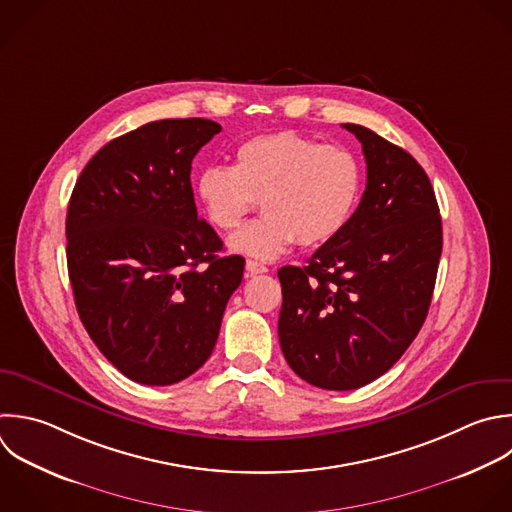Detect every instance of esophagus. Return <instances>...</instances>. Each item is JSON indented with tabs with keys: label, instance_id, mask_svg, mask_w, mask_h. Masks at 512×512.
Instances as JSON below:
<instances>
[{
	"label": "esophagus",
	"instance_id": "1",
	"mask_svg": "<svg viewBox=\"0 0 512 512\" xmlns=\"http://www.w3.org/2000/svg\"><path fill=\"white\" fill-rule=\"evenodd\" d=\"M246 270H248V274H264V272H268V266L258 260H248Z\"/></svg>",
	"mask_w": 512,
	"mask_h": 512
}]
</instances>
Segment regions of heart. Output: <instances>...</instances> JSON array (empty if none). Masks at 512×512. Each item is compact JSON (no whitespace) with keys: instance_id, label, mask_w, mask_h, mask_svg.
<instances>
[{"instance_id":"obj_1","label":"heart","mask_w":512,"mask_h":512,"mask_svg":"<svg viewBox=\"0 0 512 512\" xmlns=\"http://www.w3.org/2000/svg\"><path fill=\"white\" fill-rule=\"evenodd\" d=\"M362 188V162L350 148L282 130L242 142L230 168H204L194 194L220 232L236 230L260 200L264 216L242 228L230 246L272 260L294 242L308 248L336 238L354 216Z\"/></svg>"}]
</instances>
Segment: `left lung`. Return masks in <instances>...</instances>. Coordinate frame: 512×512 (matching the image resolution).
Wrapping results in <instances>:
<instances>
[{"mask_svg":"<svg viewBox=\"0 0 512 512\" xmlns=\"http://www.w3.org/2000/svg\"><path fill=\"white\" fill-rule=\"evenodd\" d=\"M366 190L348 226L304 268L278 270V338L290 368L324 390H354L406 352L428 314L442 222L430 180L402 148L358 124Z\"/></svg>","mask_w":512,"mask_h":512,"instance_id":"8db88e82","label":"left lung"}]
</instances>
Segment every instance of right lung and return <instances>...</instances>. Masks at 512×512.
Segmentation results:
<instances>
[{"label":"right lung","instance_id":"add662e5","mask_svg":"<svg viewBox=\"0 0 512 512\" xmlns=\"http://www.w3.org/2000/svg\"><path fill=\"white\" fill-rule=\"evenodd\" d=\"M222 126L204 118L144 124L108 142L70 198L68 272L78 314L130 380L168 386L212 354L244 274L242 256L198 218L192 160Z\"/></svg>","mask_w":512,"mask_h":512}]
</instances>
